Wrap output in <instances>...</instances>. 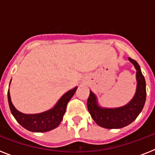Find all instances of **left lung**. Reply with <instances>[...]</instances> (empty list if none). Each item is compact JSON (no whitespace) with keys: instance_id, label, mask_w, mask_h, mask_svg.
<instances>
[{"instance_id":"1","label":"left lung","mask_w":155,"mask_h":155,"mask_svg":"<svg viewBox=\"0 0 155 155\" xmlns=\"http://www.w3.org/2000/svg\"><path fill=\"white\" fill-rule=\"evenodd\" d=\"M128 60L136 69L137 88L132 99L124 106L106 108L98 104L95 94L90 91L87 106L94 121L101 127L120 129L127 127L136 120L140 113L146 101V82L139 64L129 57Z\"/></svg>"}]
</instances>
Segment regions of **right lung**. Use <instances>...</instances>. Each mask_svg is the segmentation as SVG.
I'll return each mask as SVG.
<instances>
[{
	"instance_id": "obj_1",
	"label": "right lung",
	"mask_w": 155,
	"mask_h": 155,
	"mask_svg": "<svg viewBox=\"0 0 155 155\" xmlns=\"http://www.w3.org/2000/svg\"><path fill=\"white\" fill-rule=\"evenodd\" d=\"M77 88L78 87H74L63 94L52 109L36 114H25L18 110L12 104L9 89L8 91V104L12 115L21 127L31 132H47L60 125L65 114L67 105L74 94Z\"/></svg>"
}]
</instances>
